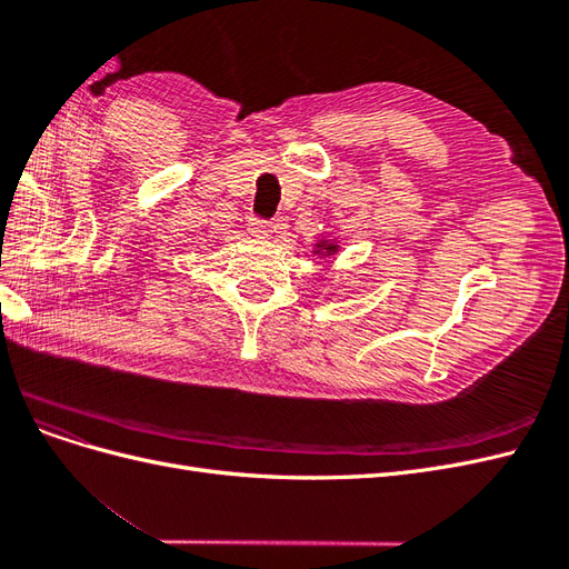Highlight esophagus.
<instances>
[{
	"instance_id": "34e87169",
	"label": "esophagus",
	"mask_w": 569,
	"mask_h": 569,
	"mask_svg": "<svg viewBox=\"0 0 569 569\" xmlns=\"http://www.w3.org/2000/svg\"><path fill=\"white\" fill-rule=\"evenodd\" d=\"M249 230L253 237H268L274 232L272 220H263V218H251L249 220Z\"/></svg>"
}]
</instances>
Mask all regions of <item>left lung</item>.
Here are the masks:
<instances>
[{
	"label": "left lung",
	"mask_w": 569,
	"mask_h": 569,
	"mask_svg": "<svg viewBox=\"0 0 569 569\" xmlns=\"http://www.w3.org/2000/svg\"><path fill=\"white\" fill-rule=\"evenodd\" d=\"M327 249H330V251H332V247H327Z\"/></svg>",
	"instance_id": "1"
}]
</instances>
